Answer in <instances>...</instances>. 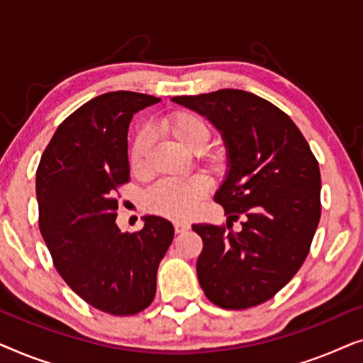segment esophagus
Listing matches in <instances>:
<instances>
[{"instance_id":"obj_1","label":"esophagus","mask_w":363,"mask_h":363,"mask_svg":"<svg viewBox=\"0 0 363 363\" xmlns=\"http://www.w3.org/2000/svg\"><path fill=\"white\" fill-rule=\"evenodd\" d=\"M173 226H175L177 233H185L186 230H190V223L186 221H175L173 223Z\"/></svg>"}]
</instances>
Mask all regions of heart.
I'll return each mask as SVG.
<instances>
[{
    "mask_svg": "<svg viewBox=\"0 0 363 363\" xmlns=\"http://www.w3.org/2000/svg\"><path fill=\"white\" fill-rule=\"evenodd\" d=\"M163 128L182 143L186 150L200 155L201 165L213 173L225 170V155L218 150L203 152L210 142L211 128L198 113L185 108H178L163 118ZM148 137L138 133L133 138L128 150V165L133 175L143 177L147 173ZM211 182L203 173H196L183 180L165 178L148 188L143 198V205L153 215H160L170 220H185L198 210L201 201L210 193Z\"/></svg>",
    "mask_w": 363,
    "mask_h": 363,
    "instance_id": "1",
    "label": "heart"
}]
</instances>
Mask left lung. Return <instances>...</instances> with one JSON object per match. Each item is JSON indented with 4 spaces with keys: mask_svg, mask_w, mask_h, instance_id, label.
<instances>
[{
    "mask_svg": "<svg viewBox=\"0 0 363 363\" xmlns=\"http://www.w3.org/2000/svg\"><path fill=\"white\" fill-rule=\"evenodd\" d=\"M205 116L228 148L230 172L215 201L226 225H193L203 240L196 262L213 304L241 311L274 297L301 269L320 220V170L286 112L240 89L178 96ZM243 218L241 232L232 221Z\"/></svg>",
    "mask_w": 363,
    "mask_h": 363,
    "instance_id": "1",
    "label": "left lung"
}]
</instances>
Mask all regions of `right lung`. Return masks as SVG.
<instances>
[{"instance_id":"right-lung-1","label":"right lung","mask_w":363,"mask_h":363,"mask_svg":"<svg viewBox=\"0 0 363 363\" xmlns=\"http://www.w3.org/2000/svg\"><path fill=\"white\" fill-rule=\"evenodd\" d=\"M160 99L130 91L94 97L62 121L36 172L39 230L67 286L96 309L133 315L152 304L173 225L145 216L140 231L116 225L118 188L130 182L133 113Z\"/></svg>"}]
</instances>
